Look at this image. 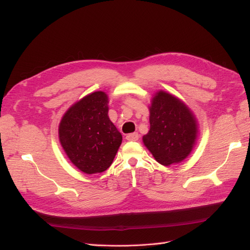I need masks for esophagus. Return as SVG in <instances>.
Here are the masks:
<instances>
[{"instance_id": "34e87169", "label": "esophagus", "mask_w": 250, "mask_h": 250, "mask_svg": "<svg viewBox=\"0 0 250 250\" xmlns=\"http://www.w3.org/2000/svg\"><path fill=\"white\" fill-rule=\"evenodd\" d=\"M139 133L138 132H133V133H129L126 135V140L127 141H138L139 140Z\"/></svg>"}]
</instances>
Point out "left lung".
Returning a JSON list of instances; mask_svg holds the SVG:
<instances>
[{"label":"left lung","mask_w":250,"mask_h":250,"mask_svg":"<svg viewBox=\"0 0 250 250\" xmlns=\"http://www.w3.org/2000/svg\"><path fill=\"white\" fill-rule=\"evenodd\" d=\"M197 133L192 112L177 98L158 92L150 107V130L145 146L164 166L179 163L190 154Z\"/></svg>","instance_id":"8db88e82"}]
</instances>
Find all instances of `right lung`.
<instances>
[{"mask_svg": "<svg viewBox=\"0 0 250 250\" xmlns=\"http://www.w3.org/2000/svg\"><path fill=\"white\" fill-rule=\"evenodd\" d=\"M107 103L105 93L90 94L74 104L59 125L66 155L86 174L107 170L122 143V134L108 118Z\"/></svg>", "mask_w": 250, "mask_h": 250, "instance_id": "add662e5", "label": "right lung"}]
</instances>
